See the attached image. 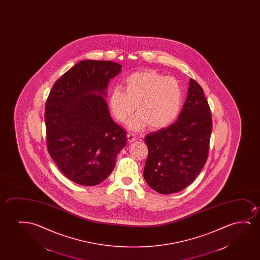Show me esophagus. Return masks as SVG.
<instances>
[{
  "mask_svg": "<svg viewBox=\"0 0 260 260\" xmlns=\"http://www.w3.org/2000/svg\"><path fill=\"white\" fill-rule=\"evenodd\" d=\"M127 138H128V141L129 143L134 142L136 139H136L135 135L132 134V133H128L127 134Z\"/></svg>",
  "mask_w": 260,
  "mask_h": 260,
  "instance_id": "1",
  "label": "esophagus"
}]
</instances>
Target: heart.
I'll use <instances>...</instances> for the list:
<instances>
[{"label":"heart","instance_id":"heart-1","mask_svg":"<svg viewBox=\"0 0 260 260\" xmlns=\"http://www.w3.org/2000/svg\"><path fill=\"white\" fill-rule=\"evenodd\" d=\"M183 91L179 82L153 70L136 72L125 80L122 89L115 88L109 96L113 117L123 122L136 109L138 113L128 126L141 129L167 127L174 122L181 110Z\"/></svg>","mask_w":260,"mask_h":260}]
</instances>
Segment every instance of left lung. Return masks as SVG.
<instances>
[{
  "mask_svg": "<svg viewBox=\"0 0 260 260\" xmlns=\"http://www.w3.org/2000/svg\"><path fill=\"white\" fill-rule=\"evenodd\" d=\"M211 131V111L203 88L190 79L178 121L145 139L148 155L144 178L150 187L170 194L188 186L206 164Z\"/></svg>",
  "mask_w": 260,
  "mask_h": 260,
  "instance_id": "8db88e82",
  "label": "left lung"
}]
</instances>
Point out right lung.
Masks as SVG:
<instances>
[{
    "label": "right lung",
    "mask_w": 260,
    "mask_h": 260,
    "mask_svg": "<svg viewBox=\"0 0 260 260\" xmlns=\"http://www.w3.org/2000/svg\"><path fill=\"white\" fill-rule=\"evenodd\" d=\"M121 67L113 61H81L56 81L47 99L48 152L78 185L104 181L126 146V132L112 120L103 98Z\"/></svg>",
    "instance_id": "add662e5"
}]
</instances>
